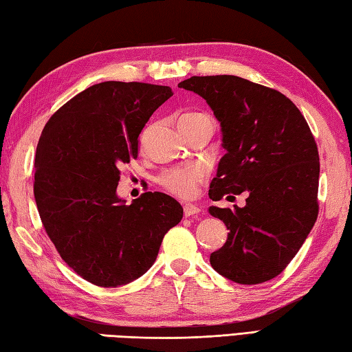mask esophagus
Masks as SVG:
<instances>
[{"mask_svg":"<svg viewBox=\"0 0 352 352\" xmlns=\"http://www.w3.org/2000/svg\"><path fill=\"white\" fill-rule=\"evenodd\" d=\"M199 212H201V208L198 206H195V204H188V203H186L183 206V213H184L186 218H190V216H197Z\"/></svg>","mask_w":352,"mask_h":352,"instance_id":"1","label":"esophagus"}]
</instances>
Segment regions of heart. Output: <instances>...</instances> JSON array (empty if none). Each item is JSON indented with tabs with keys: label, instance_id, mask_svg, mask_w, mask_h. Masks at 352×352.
<instances>
[{
	"label": "heart",
	"instance_id": "1",
	"mask_svg": "<svg viewBox=\"0 0 352 352\" xmlns=\"http://www.w3.org/2000/svg\"><path fill=\"white\" fill-rule=\"evenodd\" d=\"M206 116L201 113H189L183 118H198ZM206 170L199 164H183V166H174L157 177L159 183L164 190L180 198H190L197 193L199 183L204 180Z\"/></svg>",
	"mask_w": 352,
	"mask_h": 352
}]
</instances>
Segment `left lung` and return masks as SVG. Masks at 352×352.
I'll return each instance as SVG.
<instances>
[{
  "label": "left lung",
  "instance_id": "8db88e82",
  "mask_svg": "<svg viewBox=\"0 0 352 352\" xmlns=\"http://www.w3.org/2000/svg\"><path fill=\"white\" fill-rule=\"evenodd\" d=\"M178 87L203 96L222 126L227 153L208 197L246 193L245 207L208 208L230 230L210 265L239 284L272 280L318 219L319 153L310 126L286 95L241 77H190Z\"/></svg>",
  "mask_w": 352,
  "mask_h": 352
}]
</instances>
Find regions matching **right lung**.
<instances>
[{
    "label": "right lung",
    "mask_w": 352,
    "mask_h": 352,
    "mask_svg": "<svg viewBox=\"0 0 352 352\" xmlns=\"http://www.w3.org/2000/svg\"><path fill=\"white\" fill-rule=\"evenodd\" d=\"M172 96L168 86L104 81L58 109L34 160V199L63 261L101 287L129 284L157 258L164 234L183 218L178 201L145 192L125 204L119 166L138 159L139 134Z\"/></svg>",
    "instance_id": "add662e5"
}]
</instances>
